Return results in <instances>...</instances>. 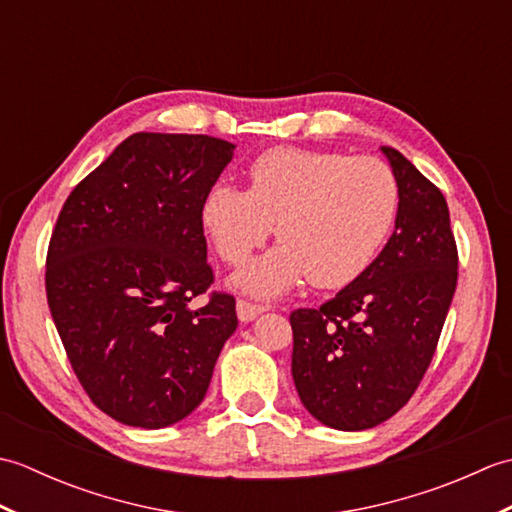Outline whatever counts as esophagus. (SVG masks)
Listing matches in <instances>:
<instances>
[{
	"mask_svg": "<svg viewBox=\"0 0 512 512\" xmlns=\"http://www.w3.org/2000/svg\"><path fill=\"white\" fill-rule=\"evenodd\" d=\"M235 308H237V317L242 323L255 321L259 314L264 312V306H257V303H250V301H244V299H239Z\"/></svg>",
	"mask_w": 512,
	"mask_h": 512,
	"instance_id": "34e87169",
	"label": "esophagus"
}]
</instances>
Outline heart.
Instances as JSON below:
<instances>
[{
	"mask_svg": "<svg viewBox=\"0 0 512 512\" xmlns=\"http://www.w3.org/2000/svg\"><path fill=\"white\" fill-rule=\"evenodd\" d=\"M398 182L374 156L275 147L248 167V189L220 182L202 200V226L215 253L239 266L273 235L281 244L244 266L233 286L277 299L310 279L341 288L363 275L394 228Z\"/></svg>",
	"mask_w": 512,
	"mask_h": 512,
	"instance_id": "heart-1",
	"label": "heart"
}]
</instances>
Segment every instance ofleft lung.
<instances>
[{
	"label": "left lung",
	"mask_w": 512,
	"mask_h": 512,
	"mask_svg": "<svg viewBox=\"0 0 512 512\" xmlns=\"http://www.w3.org/2000/svg\"><path fill=\"white\" fill-rule=\"evenodd\" d=\"M380 151L400 193L394 233L334 299L290 314L297 394L312 418L339 431L372 429L407 405L458 284L447 200L400 151Z\"/></svg>",
	"instance_id": "8db88e82"
}]
</instances>
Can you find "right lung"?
<instances>
[{
  "label": "right lung",
  "instance_id": "add662e5",
  "mask_svg": "<svg viewBox=\"0 0 512 512\" xmlns=\"http://www.w3.org/2000/svg\"><path fill=\"white\" fill-rule=\"evenodd\" d=\"M235 145L198 134H134L65 200L46 292L76 378L107 416L140 429L184 420L237 328L213 284L202 200Z\"/></svg>",
  "mask_w": 512,
  "mask_h": 512
}]
</instances>
